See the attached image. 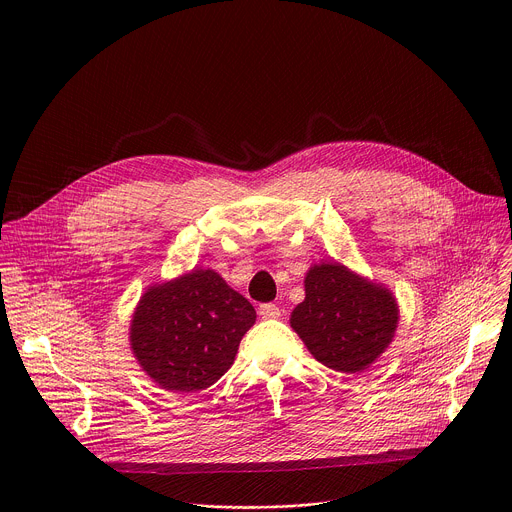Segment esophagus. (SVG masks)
I'll use <instances>...</instances> for the list:
<instances>
[{
	"mask_svg": "<svg viewBox=\"0 0 512 512\" xmlns=\"http://www.w3.org/2000/svg\"><path fill=\"white\" fill-rule=\"evenodd\" d=\"M257 312H259V316H261L263 320H275V318L281 316V310H279L275 304H261Z\"/></svg>",
	"mask_w": 512,
	"mask_h": 512,
	"instance_id": "obj_1",
	"label": "esophagus"
}]
</instances>
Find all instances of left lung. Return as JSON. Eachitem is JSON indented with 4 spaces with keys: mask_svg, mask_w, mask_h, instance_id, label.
Listing matches in <instances>:
<instances>
[{
    "mask_svg": "<svg viewBox=\"0 0 512 512\" xmlns=\"http://www.w3.org/2000/svg\"><path fill=\"white\" fill-rule=\"evenodd\" d=\"M397 318L389 289L344 265L322 263L306 275V300L291 312L289 322L328 369L358 373L389 346Z\"/></svg>",
    "mask_w": 512,
    "mask_h": 512,
    "instance_id": "left-lung-1",
    "label": "left lung"
}]
</instances>
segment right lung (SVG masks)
I'll return each instance as SVG.
<instances>
[{"instance_id": "1", "label": "right lung", "mask_w": 512, "mask_h": 512, "mask_svg": "<svg viewBox=\"0 0 512 512\" xmlns=\"http://www.w3.org/2000/svg\"><path fill=\"white\" fill-rule=\"evenodd\" d=\"M255 310L212 269L152 287L133 314L131 348L162 389L196 393L221 379Z\"/></svg>"}]
</instances>
